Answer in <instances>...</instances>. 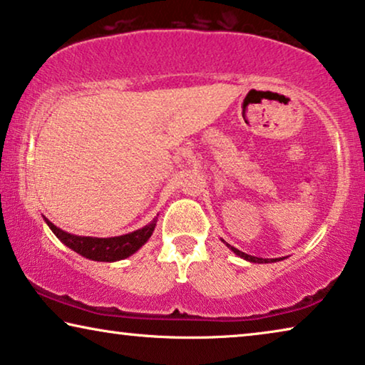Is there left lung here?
Wrapping results in <instances>:
<instances>
[{
    "instance_id": "1",
    "label": "left lung",
    "mask_w": 365,
    "mask_h": 365,
    "mask_svg": "<svg viewBox=\"0 0 365 365\" xmlns=\"http://www.w3.org/2000/svg\"><path fill=\"white\" fill-rule=\"evenodd\" d=\"M225 242V241H222ZM226 246L231 249L232 252H235L236 255H239V257L241 259H244V260H249V262H254V264H270V262H277V260H284L285 257H279V259H262V257H254V255H249V254H246V252H242V251H239V249H236V247H232L231 244H227L226 242Z\"/></svg>"
}]
</instances>
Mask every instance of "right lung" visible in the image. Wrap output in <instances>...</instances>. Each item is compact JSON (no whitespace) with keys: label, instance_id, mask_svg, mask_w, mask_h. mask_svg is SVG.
<instances>
[{"label":"right lung","instance_id":"add662e5","mask_svg":"<svg viewBox=\"0 0 365 365\" xmlns=\"http://www.w3.org/2000/svg\"><path fill=\"white\" fill-rule=\"evenodd\" d=\"M43 221L47 222L51 231L61 239L65 246L83 255V257L98 260V262H116V260H123L138 252L149 241L157 225V217H154L149 225L140 227V230L128 232V235L114 237H90L70 235V232L61 230V227L48 221L46 216H43Z\"/></svg>","mask_w":365,"mask_h":365}]
</instances>
